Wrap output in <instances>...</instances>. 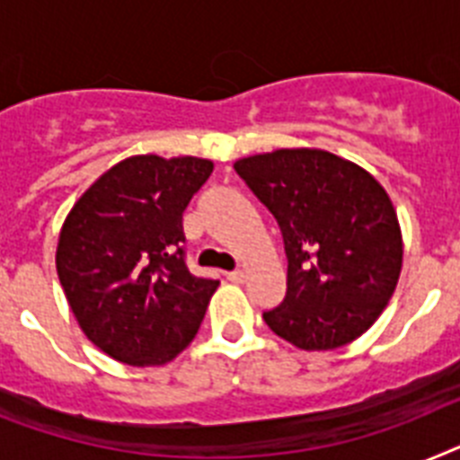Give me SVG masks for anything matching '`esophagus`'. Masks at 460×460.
<instances>
[{"label":"esophagus","mask_w":460,"mask_h":460,"mask_svg":"<svg viewBox=\"0 0 460 460\" xmlns=\"http://www.w3.org/2000/svg\"><path fill=\"white\" fill-rule=\"evenodd\" d=\"M226 277H227V279H230V282L242 284L246 279V272L244 270H233V272H226Z\"/></svg>","instance_id":"esophagus-1"}]
</instances>
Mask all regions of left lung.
I'll list each match as a JSON object with an SVG mask.
<instances>
[{"label":"left lung","mask_w":460,"mask_h":460,"mask_svg":"<svg viewBox=\"0 0 460 460\" xmlns=\"http://www.w3.org/2000/svg\"><path fill=\"white\" fill-rule=\"evenodd\" d=\"M275 216L287 252V296L263 313L301 350L362 336L388 305L402 270V233L383 185L339 155L296 147L234 162Z\"/></svg>","instance_id":"obj_1"}]
</instances>
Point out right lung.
I'll list each match as a JSON object with an SVG mask.
<instances>
[{
    "instance_id": "right-lung-1",
    "label": "right lung",
    "mask_w": 460,
    "mask_h": 460,
    "mask_svg": "<svg viewBox=\"0 0 460 460\" xmlns=\"http://www.w3.org/2000/svg\"><path fill=\"white\" fill-rule=\"evenodd\" d=\"M211 171L208 159L136 155L67 214L58 279L86 339L112 359L159 367L199 332L218 282L185 265L183 211Z\"/></svg>"
}]
</instances>
